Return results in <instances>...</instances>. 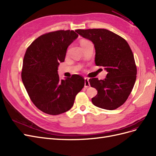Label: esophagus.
Wrapping results in <instances>:
<instances>
[{"label": "esophagus", "instance_id": "obj_1", "mask_svg": "<svg viewBox=\"0 0 156 156\" xmlns=\"http://www.w3.org/2000/svg\"><path fill=\"white\" fill-rule=\"evenodd\" d=\"M85 80V83H84V87L85 88L89 87L90 86V83H89V79L87 78H84Z\"/></svg>", "mask_w": 156, "mask_h": 156}]
</instances>
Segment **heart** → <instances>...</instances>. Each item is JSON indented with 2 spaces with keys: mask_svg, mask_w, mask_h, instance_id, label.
Segmentation results:
<instances>
[{
  "mask_svg": "<svg viewBox=\"0 0 156 156\" xmlns=\"http://www.w3.org/2000/svg\"><path fill=\"white\" fill-rule=\"evenodd\" d=\"M86 41H87V40H82V41H81V43H84V42H86Z\"/></svg>",
  "mask_w": 156,
  "mask_h": 156,
  "instance_id": "b5f03b06",
  "label": "heart"
}]
</instances>
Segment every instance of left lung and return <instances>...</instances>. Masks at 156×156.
I'll use <instances>...</instances> for the list:
<instances>
[{"label": "left lung", "instance_id": "1", "mask_svg": "<svg viewBox=\"0 0 156 156\" xmlns=\"http://www.w3.org/2000/svg\"><path fill=\"white\" fill-rule=\"evenodd\" d=\"M91 41L95 49V63L108 72L104 80L89 79L97 94L92 98L96 106L108 110L118 108L126 101L136 80L133 54L124 39L106 29L76 30Z\"/></svg>", "mask_w": 156, "mask_h": 156}]
</instances>
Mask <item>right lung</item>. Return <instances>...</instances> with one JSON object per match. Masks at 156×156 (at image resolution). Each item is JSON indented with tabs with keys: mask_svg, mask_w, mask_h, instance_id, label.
I'll return each mask as SVG.
<instances>
[{
	"mask_svg": "<svg viewBox=\"0 0 156 156\" xmlns=\"http://www.w3.org/2000/svg\"><path fill=\"white\" fill-rule=\"evenodd\" d=\"M78 37L73 30L49 32L35 40L25 53L22 81L32 102L45 113L67 112L84 86L85 80L80 75L60 80L58 73L68 47Z\"/></svg>",
	"mask_w": 156,
	"mask_h": 156,
	"instance_id": "add662e5",
	"label": "right lung"
}]
</instances>
